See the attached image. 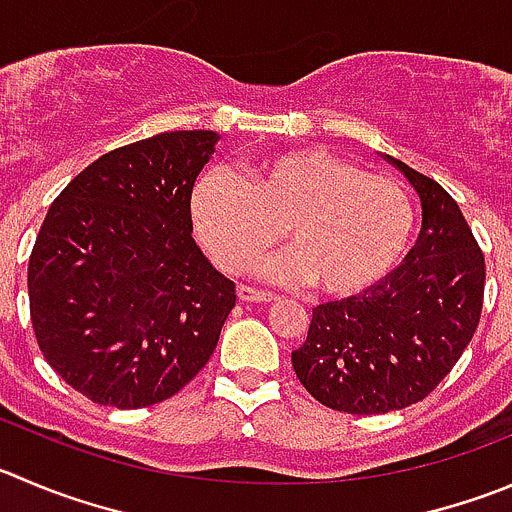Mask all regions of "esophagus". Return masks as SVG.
<instances>
[{
  "label": "esophagus",
  "instance_id": "obj_1",
  "mask_svg": "<svg viewBox=\"0 0 512 512\" xmlns=\"http://www.w3.org/2000/svg\"><path fill=\"white\" fill-rule=\"evenodd\" d=\"M238 299L246 301V304H266V301H276L274 294L261 289H253V286H238Z\"/></svg>",
  "mask_w": 512,
  "mask_h": 512
}]
</instances>
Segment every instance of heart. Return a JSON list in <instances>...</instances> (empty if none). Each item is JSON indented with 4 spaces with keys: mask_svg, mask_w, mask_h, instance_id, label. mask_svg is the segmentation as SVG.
Here are the masks:
<instances>
[{
    "mask_svg": "<svg viewBox=\"0 0 512 512\" xmlns=\"http://www.w3.org/2000/svg\"><path fill=\"white\" fill-rule=\"evenodd\" d=\"M198 238L221 269L241 271L281 238L289 251L253 266L279 281H311L326 296L364 294L405 259L415 206L397 180L324 150H286L246 178L208 170L191 191Z\"/></svg>",
    "mask_w": 512,
    "mask_h": 512,
    "instance_id": "b5f03b06",
    "label": "heart"
}]
</instances>
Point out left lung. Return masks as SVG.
Here are the masks:
<instances>
[{
  "label": "left lung",
  "instance_id": "8db88e82",
  "mask_svg": "<svg viewBox=\"0 0 512 512\" xmlns=\"http://www.w3.org/2000/svg\"><path fill=\"white\" fill-rule=\"evenodd\" d=\"M402 170L422 203V231L382 284L311 311L291 364L306 392L349 415H384L425 399L478 329L485 259L455 198L427 175Z\"/></svg>",
  "mask_w": 512,
  "mask_h": 512
}]
</instances>
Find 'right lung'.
<instances>
[{
	"label": "right lung",
	"instance_id": "1",
	"mask_svg": "<svg viewBox=\"0 0 512 512\" xmlns=\"http://www.w3.org/2000/svg\"><path fill=\"white\" fill-rule=\"evenodd\" d=\"M213 130H175L87 165L47 211L27 269L47 364L87 399L138 410L211 359L236 284L193 238L191 191Z\"/></svg>",
	"mask_w": 512,
	"mask_h": 512
}]
</instances>
